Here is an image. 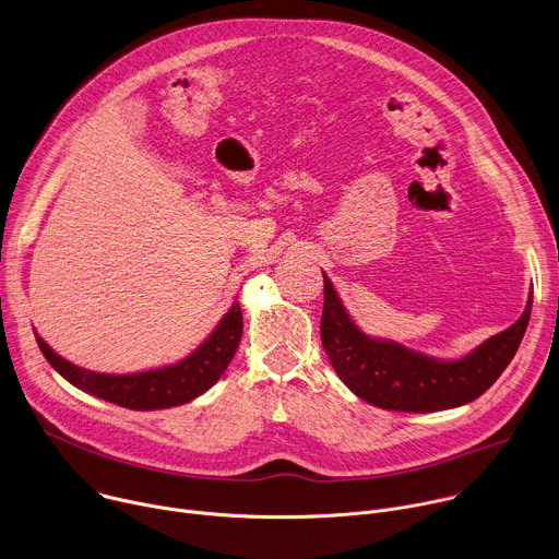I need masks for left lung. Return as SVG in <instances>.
Wrapping results in <instances>:
<instances>
[{
  "label": "left lung",
  "mask_w": 559,
  "mask_h": 559,
  "mask_svg": "<svg viewBox=\"0 0 559 559\" xmlns=\"http://www.w3.org/2000/svg\"><path fill=\"white\" fill-rule=\"evenodd\" d=\"M321 341L338 378L365 403L389 412L429 414L480 397L513 360L531 318L528 296L518 321L457 360H438L393 341L362 334L325 276Z\"/></svg>",
  "instance_id": "left-lung-1"
}]
</instances>
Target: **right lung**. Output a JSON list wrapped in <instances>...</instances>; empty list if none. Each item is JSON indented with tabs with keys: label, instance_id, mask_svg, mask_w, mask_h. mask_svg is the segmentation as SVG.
<instances>
[{
	"label": "right lung",
	"instance_id": "1",
	"mask_svg": "<svg viewBox=\"0 0 559 559\" xmlns=\"http://www.w3.org/2000/svg\"><path fill=\"white\" fill-rule=\"evenodd\" d=\"M243 334V313L241 305L234 300L229 311L221 318L216 330L203 341L188 358L141 373H97L84 367H76L55 354L44 338L37 334V345L50 367L61 373L70 384L82 389L102 401L115 403L126 409L152 412L186 405L201 393H205L227 369L229 360L236 354Z\"/></svg>",
	"mask_w": 559,
	"mask_h": 559
}]
</instances>
